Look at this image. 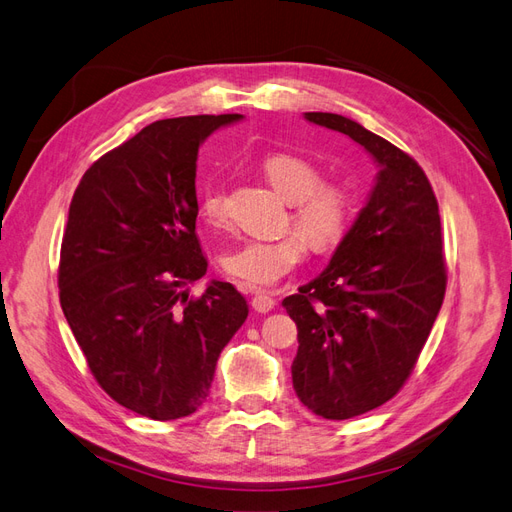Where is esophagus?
Listing matches in <instances>:
<instances>
[{
  "label": "esophagus",
  "mask_w": 512,
  "mask_h": 512,
  "mask_svg": "<svg viewBox=\"0 0 512 512\" xmlns=\"http://www.w3.org/2000/svg\"><path fill=\"white\" fill-rule=\"evenodd\" d=\"M254 297H252V307L256 309L258 314H267L275 307V299L271 297L269 292H262V290H252Z\"/></svg>",
  "instance_id": "1"
}]
</instances>
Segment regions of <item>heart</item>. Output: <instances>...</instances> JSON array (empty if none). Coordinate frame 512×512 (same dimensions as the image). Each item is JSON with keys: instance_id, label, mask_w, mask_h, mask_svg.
<instances>
[{"instance_id": "b5f03b06", "label": "heart", "mask_w": 512, "mask_h": 512, "mask_svg": "<svg viewBox=\"0 0 512 512\" xmlns=\"http://www.w3.org/2000/svg\"><path fill=\"white\" fill-rule=\"evenodd\" d=\"M271 188L288 200L290 222L299 233L282 239H243L222 256L228 277L252 288H267L299 267L307 247L331 252L344 241L354 220L356 198L344 183L322 181V168L297 153H271L260 162ZM198 213L211 226H224L228 218L226 192L220 183L207 181L198 190Z\"/></svg>"}]
</instances>
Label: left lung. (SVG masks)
<instances>
[{"instance_id": "1", "label": "left lung", "mask_w": 512, "mask_h": 512, "mask_svg": "<svg viewBox=\"0 0 512 512\" xmlns=\"http://www.w3.org/2000/svg\"><path fill=\"white\" fill-rule=\"evenodd\" d=\"M305 119L350 136L380 166L329 267L282 301L299 331L297 397L344 421L386 404L412 374L446 292L442 224L425 170L406 151L342 115Z\"/></svg>"}]
</instances>
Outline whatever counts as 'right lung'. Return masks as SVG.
I'll return each mask as SVG.
<instances>
[{"label": "right lung", "mask_w": 512, "mask_h": 512, "mask_svg": "<svg viewBox=\"0 0 512 512\" xmlns=\"http://www.w3.org/2000/svg\"><path fill=\"white\" fill-rule=\"evenodd\" d=\"M241 115L162 119L104 153L76 188L59 254V303L106 395L153 421L205 404L215 363L247 318L228 282L200 297L196 158Z\"/></svg>", "instance_id": "1"}]
</instances>
